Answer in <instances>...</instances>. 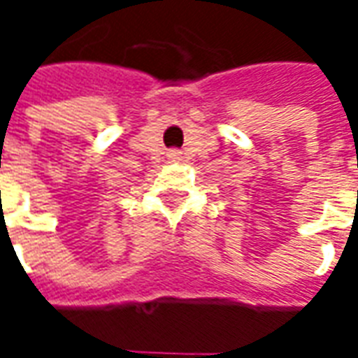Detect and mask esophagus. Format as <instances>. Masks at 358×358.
Instances as JSON below:
<instances>
[{"label": "esophagus", "instance_id": "34e87169", "mask_svg": "<svg viewBox=\"0 0 358 358\" xmlns=\"http://www.w3.org/2000/svg\"><path fill=\"white\" fill-rule=\"evenodd\" d=\"M174 155H176V153H174Z\"/></svg>", "mask_w": 358, "mask_h": 358}]
</instances>
